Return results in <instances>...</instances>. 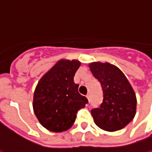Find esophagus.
<instances>
[{
    "instance_id": "esophagus-1",
    "label": "esophagus",
    "mask_w": 152,
    "mask_h": 152,
    "mask_svg": "<svg viewBox=\"0 0 152 152\" xmlns=\"http://www.w3.org/2000/svg\"><path fill=\"white\" fill-rule=\"evenodd\" d=\"M86 98L88 99V100L90 101V94H86Z\"/></svg>"
}]
</instances>
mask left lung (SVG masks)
<instances>
[{
	"label": "left lung",
	"instance_id": "8db88e82",
	"mask_svg": "<svg viewBox=\"0 0 152 152\" xmlns=\"http://www.w3.org/2000/svg\"><path fill=\"white\" fill-rule=\"evenodd\" d=\"M93 76L100 82L103 102L91 110L94 124L104 131L115 132L126 127L135 117L137 97L124 72L109 62L89 64Z\"/></svg>",
	"mask_w": 152,
	"mask_h": 152
}]
</instances>
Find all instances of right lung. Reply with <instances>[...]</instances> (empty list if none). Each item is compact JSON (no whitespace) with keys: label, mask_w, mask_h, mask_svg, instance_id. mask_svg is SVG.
<instances>
[{"label":"right lung","mask_w":152,"mask_h":152,"mask_svg":"<svg viewBox=\"0 0 152 152\" xmlns=\"http://www.w3.org/2000/svg\"><path fill=\"white\" fill-rule=\"evenodd\" d=\"M81 62L61 59L43 75L34 92L33 109L43 128L54 132L68 130L76 113L88 103L78 92L74 76Z\"/></svg>","instance_id":"obj_1"}]
</instances>
